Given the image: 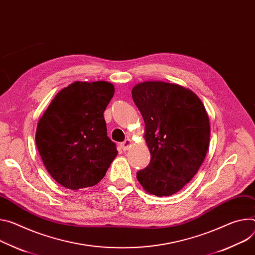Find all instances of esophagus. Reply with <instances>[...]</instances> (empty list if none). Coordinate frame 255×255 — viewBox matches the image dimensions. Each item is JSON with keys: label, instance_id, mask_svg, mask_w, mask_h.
<instances>
[{"label": "esophagus", "instance_id": "34e87169", "mask_svg": "<svg viewBox=\"0 0 255 255\" xmlns=\"http://www.w3.org/2000/svg\"><path fill=\"white\" fill-rule=\"evenodd\" d=\"M131 144H132V141L129 139V138H127V139H125V141H123L121 143V147L123 150H127V149H129Z\"/></svg>", "mask_w": 255, "mask_h": 255}]
</instances>
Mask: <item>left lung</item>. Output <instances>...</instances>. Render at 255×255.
I'll use <instances>...</instances> for the list:
<instances>
[{"label": "left lung", "mask_w": 255, "mask_h": 255, "mask_svg": "<svg viewBox=\"0 0 255 255\" xmlns=\"http://www.w3.org/2000/svg\"><path fill=\"white\" fill-rule=\"evenodd\" d=\"M132 99L145 124L150 163L137 172L144 190L170 196L197 173L210 146L211 126L205 108L188 88L145 81L132 89Z\"/></svg>", "instance_id": "8db88e82"}]
</instances>
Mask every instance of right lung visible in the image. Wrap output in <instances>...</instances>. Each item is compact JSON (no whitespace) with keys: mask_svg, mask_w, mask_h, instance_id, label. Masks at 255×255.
Instances as JSON below:
<instances>
[{"mask_svg":"<svg viewBox=\"0 0 255 255\" xmlns=\"http://www.w3.org/2000/svg\"><path fill=\"white\" fill-rule=\"evenodd\" d=\"M114 92L107 81H75L58 92L39 119L37 150L45 169L63 187L95 186L118 154L104 118Z\"/></svg>","mask_w":255,"mask_h":255,"instance_id":"1","label":"right lung"}]
</instances>
